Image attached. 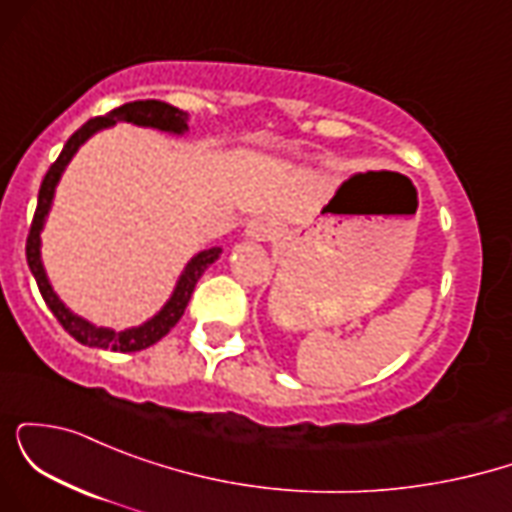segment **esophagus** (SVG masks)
I'll return each instance as SVG.
<instances>
[{"label": "esophagus", "instance_id": "34e87169", "mask_svg": "<svg viewBox=\"0 0 512 512\" xmlns=\"http://www.w3.org/2000/svg\"><path fill=\"white\" fill-rule=\"evenodd\" d=\"M248 236H252V238H257V240H267V238H272L274 236V228H272V223H267V221H252L250 223V228H248Z\"/></svg>", "mask_w": 512, "mask_h": 512}]
</instances>
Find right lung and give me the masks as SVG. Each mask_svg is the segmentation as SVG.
<instances>
[{
    "label": "right lung",
    "mask_w": 512,
    "mask_h": 512,
    "mask_svg": "<svg viewBox=\"0 0 512 512\" xmlns=\"http://www.w3.org/2000/svg\"><path fill=\"white\" fill-rule=\"evenodd\" d=\"M120 120L134 122V125H144V127H156V129H163V132H175V134L185 132L187 129L185 113H180L178 108H173V105L161 103V101L125 103V105H120V108L110 110L108 115L93 117V120H88L86 125H81L79 129H76L72 137L67 139V144H64L62 154L57 156V161L52 163L48 173H45L43 185H40L38 207H35L31 231H28V238H26V260L35 276V284H38L40 293H43V301L48 303V308L52 310V315L57 317V322H60L64 330L72 334L76 342H81L86 346H98V349H110V351H122V354H129V351H142V349H146V346L156 344L158 339H163L170 330H173L175 322L180 320L182 313H185L187 301H190L192 291H195L197 279L204 274V269H207L211 262L219 260L221 248L204 250V252H199L197 257H192V262L187 264L185 272H182L178 286H175L173 296H170L166 308H163L161 313L154 317V320H149L142 327H134V330H125V332L105 330V327L91 325V322L81 320L79 315H74L69 308H64V303L55 296V291H52L48 276H45L43 262H40V228H43L45 216H48V211H50L57 180H60L64 166L72 161L76 149H79V146L84 144L93 132L115 125V122H120Z\"/></svg>",
    "instance_id": "add662e5"
}]
</instances>
